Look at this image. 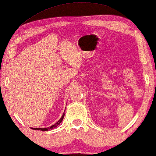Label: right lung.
Instances as JSON below:
<instances>
[{
  "label": "right lung",
  "instance_id": "add662e5",
  "mask_svg": "<svg viewBox=\"0 0 156 156\" xmlns=\"http://www.w3.org/2000/svg\"><path fill=\"white\" fill-rule=\"evenodd\" d=\"M65 112V111L64 112H63V115H62V116L61 118H60V119H59V120H58L55 124H54L53 125L51 126V127H47V128H31V129H34V130H41V131H48V130H50V129H53V128L58 127V126L59 125L60 123H61V122L62 121L63 118H64Z\"/></svg>",
  "mask_w": 156,
  "mask_h": 156
}]
</instances>
